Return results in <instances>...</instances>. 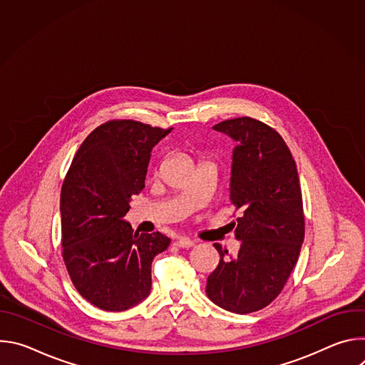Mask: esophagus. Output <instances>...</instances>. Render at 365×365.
<instances>
[{
  "instance_id": "1",
  "label": "esophagus",
  "mask_w": 365,
  "mask_h": 365,
  "mask_svg": "<svg viewBox=\"0 0 365 365\" xmlns=\"http://www.w3.org/2000/svg\"><path fill=\"white\" fill-rule=\"evenodd\" d=\"M175 244L180 248H190V247L195 245V242L190 238H179V240H176Z\"/></svg>"
}]
</instances>
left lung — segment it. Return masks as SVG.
I'll return each instance as SVG.
<instances>
[{
  "label": "left lung",
  "mask_w": 365,
  "mask_h": 365,
  "mask_svg": "<svg viewBox=\"0 0 365 365\" xmlns=\"http://www.w3.org/2000/svg\"><path fill=\"white\" fill-rule=\"evenodd\" d=\"M214 130L235 141L230 199L242 214L237 218L240 251L214 244L221 255L207 276L206 294L234 314H251L270 304L284 287L304 238L299 175L282 135L267 124L241 117Z\"/></svg>",
  "instance_id": "obj_1"
}]
</instances>
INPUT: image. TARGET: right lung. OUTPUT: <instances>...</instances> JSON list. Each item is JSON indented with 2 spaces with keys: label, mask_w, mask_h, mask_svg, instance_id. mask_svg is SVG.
<instances>
[{
  "label": "right lung",
  "mask_w": 365,
  "mask_h": 365,
  "mask_svg": "<svg viewBox=\"0 0 365 365\" xmlns=\"http://www.w3.org/2000/svg\"><path fill=\"white\" fill-rule=\"evenodd\" d=\"M172 128L133 120L96 127L81 144L61 193L63 259L79 294L93 306L127 310L151 289L153 258L170 238L138 234L124 220L144 189L153 147Z\"/></svg>",
  "instance_id": "add662e5"
}]
</instances>
